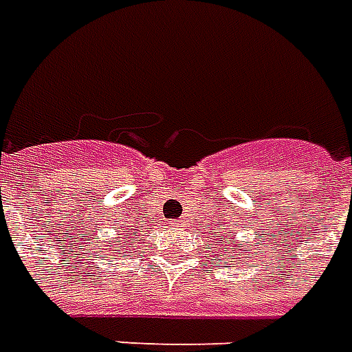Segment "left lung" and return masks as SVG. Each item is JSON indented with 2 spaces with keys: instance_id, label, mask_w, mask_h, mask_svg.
I'll use <instances>...</instances> for the list:
<instances>
[{
  "instance_id": "1",
  "label": "left lung",
  "mask_w": 352,
  "mask_h": 352,
  "mask_svg": "<svg viewBox=\"0 0 352 352\" xmlns=\"http://www.w3.org/2000/svg\"><path fill=\"white\" fill-rule=\"evenodd\" d=\"M237 247H239V245H237ZM243 247H245V245H243ZM239 251H241V249H239Z\"/></svg>"
}]
</instances>
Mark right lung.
<instances>
[{"label":"right lung","instance_id":"obj_1","mask_svg":"<svg viewBox=\"0 0 352 352\" xmlns=\"http://www.w3.org/2000/svg\"><path fill=\"white\" fill-rule=\"evenodd\" d=\"M115 241H116V237H115ZM118 241H120V239H118ZM109 247H113V245H109Z\"/></svg>","mask_w":352,"mask_h":352}]
</instances>
